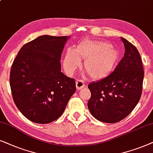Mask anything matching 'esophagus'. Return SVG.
I'll return each mask as SVG.
<instances>
[{
    "label": "esophagus",
    "mask_w": 153,
    "mask_h": 153,
    "mask_svg": "<svg viewBox=\"0 0 153 153\" xmlns=\"http://www.w3.org/2000/svg\"><path fill=\"white\" fill-rule=\"evenodd\" d=\"M85 87V82L82 80H78L76 81V88L78 90H80Z\"/></svg>",
    "instance_id": "esophagus-1"
}]
</instances>
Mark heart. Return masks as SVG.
I'll list each match as a JSON object with an SVG mask.
<instances>
[{
    "instance_id": "b5f03b06",
    "label": "heart",
    "mask_w": 153,
    "mask_h": 153,
    "mask_svg": "<svg viewBox=\"0 0 153 153\" xmlns=\"http://www.w3.org/2000/svg\"><path fill=\"white\" fill-rule=\"evenodd\" d=\"M120 52L108 42L85 40L75 47L73 52L68 50L64 59V68L68 73H74L85 60L84 69L94 80L105 78L115 68Z\"/></svg>"
}]
</instances>
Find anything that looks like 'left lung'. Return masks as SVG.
<instances>
[{"label": "left lung", "instance_id": "left-lung-1", "mask_svg": "<svg viewBox=\"0 0 153 153\" xmlns=\"http://www.w3.org/2000/svg\"><path fill=\"white\" fill-rule=\"evenodd\" d=\"M121 40L125 52L113 72L88 85L89 111L106 123H117L129 115L139 101L143 88L144 71L139 52L125 38Z\"/></svg>", "mask_w": 153, "mask_h": 153}]
</instances>
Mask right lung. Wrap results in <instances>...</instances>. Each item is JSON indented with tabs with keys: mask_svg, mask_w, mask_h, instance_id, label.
I'll return each instance as SVG.
<instances>
[{
	"mask_svg": "<svg viewBox=\"0 0 153 153\" xmlns=\"http://www.w3.org/2000/svg\"><path fill=\"white\" fill-rule=\"evenodd\" d=\"M68 36H41L22 46L10 71L14 102L31 122L58 119L76 91L75 80L61 71V56Z\"/></svg>",
	"mask_w": 153,
	"mask_h": 153,
	"instance_id": "add662e5",
	"label": "right lung"
}]
</instances>
